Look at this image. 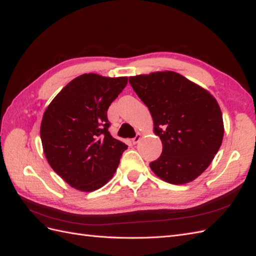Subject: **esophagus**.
Segmentation results:
<instances>
[{
	"instance_id": "34e87169",
	"label": "esophagus",
	"mask_w": 256,
	"mask_h": 256,
	"mask_svg": "<svg viewBox=\"0 0 256 256\" xmlns=\"http://www.w3.org/2000/svg\"><path fill=\"white\" fill-rule=\"evenodd\" d=\"M140 134L138 133L136 135H135V138H132V143H133V144H136V143L140 142Z\"/></svg>"
}]
</instances>
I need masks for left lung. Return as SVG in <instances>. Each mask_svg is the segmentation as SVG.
I'll use <instances>...</instances> for the list:
<instances>
[{
    "instance_id": "left-lung-1",
    "label": "left lung",
    "mask_w": 256,
    "mask_h": 256,
    "mask_svg": "<svg viewBox=\"0 0 256 256\" xmlns=\"http://www.w3.org/2000/svg\"><path fill=\"white\" fill-rule=\"evenodd\" d=\"M128 82L148 108L162 144V155L150 162V170L166 182H192L210 165L224 138L218 102L174 72L135 76Z\"/></svg>"
}]
</instances>
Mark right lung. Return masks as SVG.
Wrapping results in <instances>:
<instances>
[{"label": "right lung", "mask_w": 256, "mask_h": 256, "mask_svg": "<svg viewBox=\"0 0 256 256\" xmlns=\"http://www.w3.org/2000/svg\"><path fill=\"white\" fill-rule=\"evenodd\" d=\"M126 77L84 74L64 86L42 116L40 138L52 168L70 186L94 192L110 180L128 145L112 138L108 108Z\"/></svg>", "instance_id": "obj_1"}]
</instances>
